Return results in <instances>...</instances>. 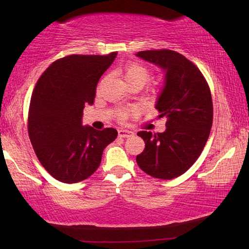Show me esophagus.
Returning a JSON list of instances; mask_svg holds the SVG:
<instances>
[{
    "label": "esophagus",
    "mask_w": 249,
    "mask_h": 249,
    "mask_svg": "<svg viewBox=\"0 0 249 249\" xmlns=\"http://www.w3.org/2000/svg\"><path fill=\"white\" fill-rule=\"evenodd\" d=\"M133 133L129 132V130H126V129H119V136L122 138H126V137H129L132 136Z\"/></svg>",
    "instance_id": "34e87169"
}]
</instances>
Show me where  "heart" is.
<instances>
[{
    "label": "heart",
    "instance_id": "obj_1",
    "mask_svg": "<svg viewBox=\"0 0 249 249\" xmlns=\"http://www.w3.org/2000/svg\"><path fill=\"white\" fill-rule=\"evenodd\" d=\"M122 75L127 86L141 84L142 87L150 79L151 72L144 65L138 64V62H128L122 68ZM128 113L127 109H121L119 112V119L124 120Z\"/></svg>",
    "mask_w": 249,
    "mask_h": 249
}]
</instances>
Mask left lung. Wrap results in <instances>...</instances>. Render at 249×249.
Returning a JSON list of instances; mask_svg holds the SVG:
<instances>
[{
    "instance_id": "8db88e82",
    "label": "left lung",
    "mask_w": 249,
    "mask_h": 249,
    "mask_svg": "<svg viewBox=\"0 0 249 249\" xmlns=\"http://www.w3.org/2000/svg\"><path fill=\"white\" fill-rule=\"evenodd\" d=\"M136 56L166 71L156 109L167 119L163 133L137 134L145 142L137 165L154 178L174 179L196 162L208 142L213 123L210 87L199 68L175 50H144Z\"/></svg>"
}]
</instances>
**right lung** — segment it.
Instances as JSON below:
<instances>
[{
  "label": "right lung",
  "mask_w": 249,
  "mask_h": 249,
  "mask_svg": "<svg viewBox=\"0 0 249 249\" xmlns=\"http://www.w3.org/2000/svg\"><path fill=\"white\" fill-rule=\"evenodd\" d=\"M117 53L70 54L53 61L40 75L28 109V135L39 162L65 183L89 178L117 130L82 126L83 108L93 104L96 84Z\"/></svg>",
  "instance_id": "right-lung-1"
}]
</instances>
